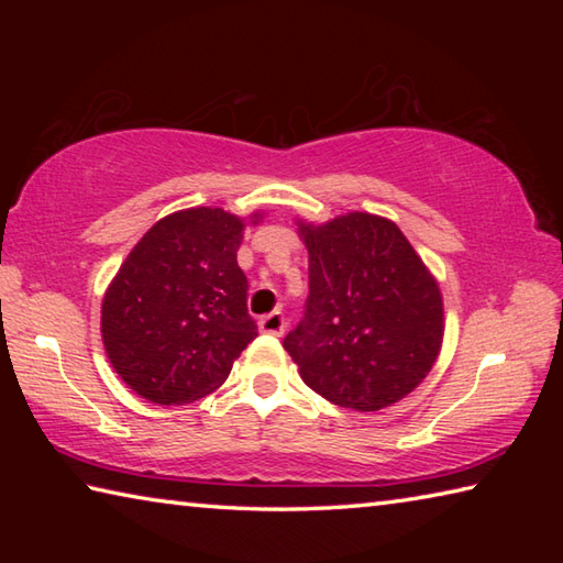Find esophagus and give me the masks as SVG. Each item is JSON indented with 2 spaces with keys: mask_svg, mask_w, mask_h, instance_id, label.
<instances>
[{
  "mask_svg": "<svg viewBox=\"0 0 563 563\" xmlns=\"http://www.w3.org/2000/svg\"><path fill=\"white\" fill-rule=\"evenodd\" d=\"M261 332H265V335H275V338H280L283 332H285V328H288V322H285V316L280 310H275V312H271V316H265V318H261Z\"/></svg>",
  "mask_w": 563,
  "mask_h": 563,
  "instance_id": "34e87169",
  "label": "esophagus"
}]
</instances>
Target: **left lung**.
Here are the masks:
<instances>
[{
  "instance_id": "1",
  "label": "left lung",
  "mask_w": 563,
  "mask_h": 563,
  "mask_svg": "<svg viewBox=\"0 0 563 563\" xmlns=\"http://www.w3.org/2000/svg\"><path fill=\"white\" fill-rule=\"evenodd\" d=\"M310 295L288 332L302 383L328 402L377 412L422 383L444 338L434 275L397 223L352 211L328 223L298 218Z\"/></svg>"
}]
</instances>
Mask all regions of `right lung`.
I'll list each match as a JSON object with an SVG mask.
<instances>
[{
    "label": "right lung",
    "instance_id": "obj_1",
    "mask_svg": "<svg viewBox=\"0 0 563 563\" xmlns=\"http://www.w3.org/2000/svg\"><path fill=\"white\" fill-rule=\"evenodd\" d=\"M261 221V211L247 218ZM247 223L211 206L170 213L148 228L109 283L103 350L117 375L148 402L186 405L216 393L258 335L238 268Z\"/></svg>",
    "mask_w": 563,
    "mask_h": 563
}]
</instances>
